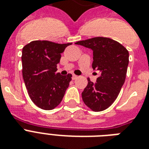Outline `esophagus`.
Segmentation results:
<instances>
[{"label": "esophagus", "instance_id": "obj_1", "mask_svg": "<svg viewBox=\"0 0 149 149\" xmlns=\"http://www.w3.org/2000/svg\"><path fill=\"white\" fill-rule=\"evenodd\" d=\"M77 78H78V77H77V75H72V79L74 80V79H77Z\"/></svg>", "mask_w": 149, "mask_h": 149}]
</instances>
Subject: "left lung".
I'll return each instance as SVG.
<instances>
[{"mask_svg":"<svg viewBox=\"0 0 149 149\" xmlns=\"http://www.w3.org/2000/svg\"><path fill=\"white\" fill-rule=\"evenodd\" d=\"M75 44L93 50L92 67L100 72L94 84L87 79L88 84L82 93L83 100L92 111H104L117 99L125 84L128 51L118 42L104 37L79 41Z\"/></svg>","mask_w":149,"mask_h":149,"instance_id":"8db88e82","label":"left lung"}]
</instances>
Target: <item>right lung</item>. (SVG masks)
<instances>
[{
    "mask_svg": "<svg viewBox=\"0 0 149 149\" xmlns=\"http://www.w3.org/2000/svg\"><path fill=\"white\" fill-rule=\"evenodd\" d=\"M67 44L49 41H32L22 49V76L28 93L34 104L43 110H52L60 104L72 79L62 76L57 64Z\"/></svg>",
    "mask_w": 149,
    "mask_h": 149,
    "instance_id": "obj_1",
    "label": "right lung"
}]
</instances>
